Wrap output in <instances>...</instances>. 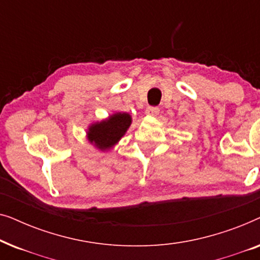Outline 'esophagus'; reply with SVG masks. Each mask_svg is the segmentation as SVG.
<instances>
[{
  "label": "esophagus",
  "mask_w": 260,
  "mask_h": 260,
  "mask_svg": "<svg viewBox=\"0 0 260 260\" xmlns=\"http://www.w3.org/2000/svg\"><path fill=\"white\" fill-rule=\"evenodd\" d=\"M159 112L158 108H156V106H154V108H148L147 110H145V115L147 116H157Z\"/></svg>",
  "instance_id": "34e87169"
}]
</instances>
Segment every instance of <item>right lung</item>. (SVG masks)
<instances>
[{"label":"right lung","mask_w":260,"mask_h":260,"mask_svg":"<svg viewBox=\"0 0 260 260\" xmlns=\"http://www.w3.org/2000/svg\"><path fill=\"white\" fill-rule=\"evenodd\" d=\"M133 123V117L127 112L116 111L106 118L92 122L86 129L88 143L97 150L109 152L119 143Z\"/></svg>","instance_id":"right-lung-1"}]
</instances>
